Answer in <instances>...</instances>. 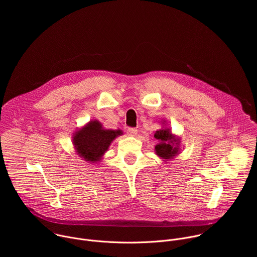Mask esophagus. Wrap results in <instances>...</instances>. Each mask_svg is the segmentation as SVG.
Returning <instances> with one entry per match:
<instances>
[{"instance_id": "34e87169", "label": "esophagus", "mask_w": 257, "mask_h": 257, "mask_svg": "<svg viewBox=\"0 0 257 257\" xmlns=\"http://www.w3.org/2000/svg\"><path fill=\"white\" fill-rule=\"evenodd\" d=\"M127 134L129 136H135L137 134V129L136 128H128L127 129Z\"/></svg>"}]
</instances>
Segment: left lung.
Wrapping results in <instances>:
<instances>
[{"label": "left lung", "mask_w": 257, "mask_h": 257, "mask_svg": "<svg viewBox=\"0 0 257 257\" xmlns=\"http://www.w3.org/2000/svg\"><path fill=\"white\" fill-rule=\"evenodd\" d=\"M164 126L156 131L155 138L158 140L155 146L156 155L163 161L169 162L175 159L181 152V139L179 136L172 133V130L166 126V121L163 122Z\"/></svg>", "instance_id": "obj_1"}]
</instances>
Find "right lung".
<instances>
[{
    "mask_svg": "<svg viewBox=\"0 0 257 257\" xmlns=\"http://www.w3.org/2000/svg\"><path fill=\"white\" fill-rule=\"evenodd\" d=\"M122 130L104 129L97 120H91L72 135V143L76 154L89 164L101 162L111 143L120 135Z\"/></svg>",
    "mask_w": 257,
    "mask_h": 257,
    "instance_id": "1",
    "label": "right lung"
}]
</instances>
